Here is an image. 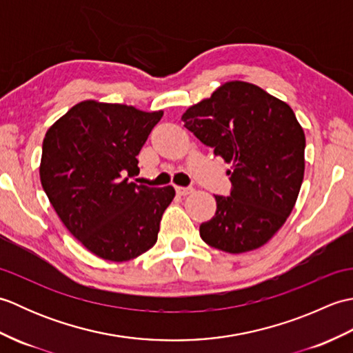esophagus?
I'll return each mask as SVG.
<instances>
[{
  "label": "esophagus",
  "instance_id": "1",
  "mask_svg": "<svg viewBox=\"0 0 353 353\" xmlns=\"http://www.w3.org/2000/svg\"><path fill=\"white\" fill-rule=\"evenodd\" d=\"M176 192L179 196H188L192 192V188H185V186H176Z\"/></svg>",
  "mask_w": 353,
  "mask_h": 353
}]
</instances>
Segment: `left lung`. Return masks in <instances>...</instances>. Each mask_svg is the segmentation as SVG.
Returning <instances> with one entry per match:
<instances>
[{
    "mask_svg": "<svg viewBox=\"0 0 353 353\" xmlns=\"http://www.w3.org/2000/svg\"><path fill=\"white\" fill-rule=\"evenodd\" d=\"M183 125L232 163L230 196L201 223L206 244L244 253L268 243L287 221L305 174V132L287 103L249 81L230 80L188 108Z\"/></svg>",
    "mask_w": 353,
    "mask_h": 353,
    "instance_id": "obj_1",
    "label": "left lung"
}]
</instances>
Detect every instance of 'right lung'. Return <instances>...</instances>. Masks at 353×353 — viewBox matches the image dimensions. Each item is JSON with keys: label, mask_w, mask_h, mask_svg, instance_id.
Segmentation results:
<instances>
[{"label": "right lung", "mask_w": 353, "mask_h": 353, "mask_svg": "<svg viewBox=\"0 0 353 353\" xmlns=\"http://www.w3.org/2000/svg\"><path fill=\"white\" fill-rule=\"evenodd\" d=\"M163 110L85 100L45 133L39 176L59 219L86 249L106 261L138 258L157 241L172 186L150 188L124 178Z\"/></svg>", "instance_id": "1"}]
</instances>
